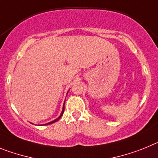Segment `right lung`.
I'll return each mask as SVG.
<instances>
[{
    "instance_id": "right-lung-1",
    "label": "right lung",
    "mask_w": 158,
    "mask_h": 158,
    "mask_svg": "<svg viewBox=\"0 0 158 158\" xmlns=\"http://www.w3.org/2000/svg\"><path fill=\"white\" fill-rule=\"evenodd\" d=\"M64 104H65V102H64V106H63L62 112H61V114H60V116H59V117L57 118H56V119H55V120L52 121V122H50V123H46V124H44V125H45V126H46V125H50V124H52V123H56V122H57V121H58L59 119L60 118L62 117L63 114H64Z\"/></svg>"
}]
</instances>
